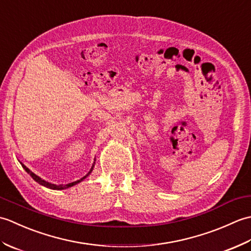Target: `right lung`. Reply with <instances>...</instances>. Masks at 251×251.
Wrapping results in <instances>:
<instances>
[{
	"instance_id": "add662e5",
	"label": "right lung",
	"mask_w": 251,
	"mask_h": 251,
	"mask_svg": "<svg viewBox=\"0 0 251 251\" xmlns=\"http://www.w3.org/2000/svg\"><path fill=\"white\" fill-rule=\"evenodd\" d=\"M96 161V159H95ZM21 164V166H23V168L25 170L26 173H28L32 178H33V180L34 181H36L37 183L39 184H41V185H43V186H45V188H49V189H51V190H66V189H69V188H71V186H73V185H75V184H77V183H79V182H82V181H84L85 179H86L88 176L92 174V172H93V169H94V167H95V162H94V164H93V166H92V168H90V170L88 172V174L87 175H85L83 178H81L79 180H76V181H74V182H71V183H68V184H59V185H57V184H52V183H50V182H47V181H45V180H43L42 178H40L39 176H36L34 173H32L31 170L26 167V166H25V165L23 164V163H20Z\"/></svg>"
}]
</instances>
